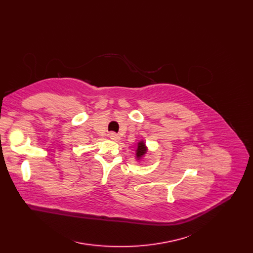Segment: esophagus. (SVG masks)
<instances>
[{
    "label": "esophagus",
    "instance_id": "34e87169",
    "mask_svg": "<svg viewBox=\"0 0 253 253\" xmlns=\"http://www.w3.org/2000/svg\"><path fill=\"white\" fill-rule=\"evenodd\" d=\"M109 137H110V139H112V140H114V141H117V140L120 139V136H119L118 134L114 133V132H111V133L109 134Z\"/></svg>",
    "mask_w": 253,
    "mask_h": 253
}]
</instances>
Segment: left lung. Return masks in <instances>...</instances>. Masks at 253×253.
Segmentation results:
<instances>
[{
	"mask_svg": "<svg viewBox=\"0 0 253 253\" xmlns=\"http://www.w3.org/2000/svg\"><path fill=\"white\" fill-rule=\"evenodd\" d=\"M146 152H147V148H146V146H145V143H144L143 141H140L139 143H138V148H137V150H136V156H137V158L139 159V158H141L142 156H144L146 154Z\"/></svg>",
	"mask_w": 253,
	"mask_h": 253,
	"instance_id": "8db88e82",
	"label": "left lung"
}]
</instances>
